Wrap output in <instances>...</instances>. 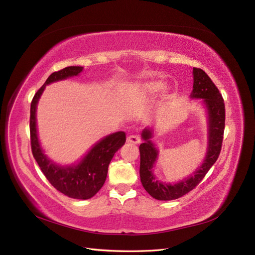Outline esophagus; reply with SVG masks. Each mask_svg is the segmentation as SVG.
Here are the masks:
<instances>
[{
  "label": "esophagus",
  "instance_id": "34e87169",
  "mask_svg": "<svg viewBox=\"0 0 255 255\" xmlns=\"http://www.w3.org/2000/svg\"><path fill=\"white\" fill-rule=\"evenodd\" d=\"M127 141L130 142V143H133V144H139V143H140V138L136 134H130L128 136Z\"/></svg>",
  "mask_w": 255,
  "mask_h": 255
}]
</instances>
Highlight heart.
<instances>
[{"instance_id": "obj_1", "label": "heart", "mask_w": 255, "mask_h": 255, "mask_svg": "<svg viewBox=\"0 0 255 255\" xmlns=\"http://www.w3.org/2000/svg\"><path fill=\"white\" fill-rule=\"evenodd\" d=\"M167 88L164 81H149L141 87V93L144 95H157Z\"/></svg>"}]
</instances>
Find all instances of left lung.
I'll list each match as a JSON object with an SVG mask.
<instances>
[{
  "instance_id": "obj_1",
  "label": "left lung",
  "mask_w": 255,
  "mask_h": 255,
  "mask_svg": "<svg viewBox=\"0 0 255 255\" xmlns=\"http://www.w3.org/2000/svg\"><path fill=\"white\" fill-rule=\"evenodd\" d=\"M194 85L191 98L204 99L208 113V147L207 154L202 165L192 177L180 181L175 184H167L157 180L153 173L155 161L157 159L158 151L152 142L153 129L144 128L141 135L143 143L140 149V178L144 190L157 200H173L184 196L197 186L205 178L207 172L217 161L221 153L222 142L225 128V106L223 97L215 86L211 78L204 70L193 69Z\"/></svg>"
}]
</instances>
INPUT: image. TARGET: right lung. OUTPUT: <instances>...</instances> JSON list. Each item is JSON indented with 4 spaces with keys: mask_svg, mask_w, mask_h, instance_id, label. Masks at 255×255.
<instances>
[{
    "mask_svg": "<svg viewBox=\"0 0 255 255\" xmlns=\"http://www.w3.org/2000/svg\"><path fill=\"white\" fill-rule=\"evenodd\" d=\"M83 67H67L51 73L36 91L31 102L30 138L33 157L42 172L57 191L74 199H89L101 190L107 179L108 168L114 154L125 144L126 133L119 131L107 135L93 146L77 165L61 167L47 158L41 147L36 130V106L46 85L76 76Z\"/></svg>",
    "mask_w": 255,
    "mask_h": 255,
    "instance_id": "add662e5",
    "label": "right lung"
}]
</instances>
